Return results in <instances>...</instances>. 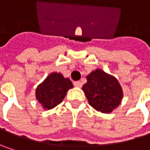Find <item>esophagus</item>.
Wrapping results in <instances>:
<instances>
[{"mask_svg": "<svg viewBox=\"0 0 150 150\" xmlns=\"http://www.w3.org/2000/svg\"><path fill=\"white\" fill-rule=\"evenodd\" d=\"M74 85H75V87H78V88H81V86H82V83L80 81H76L74 82Z\"/></svg>", "mask_w": 150, "mask_h": 150, "instance_id": "obj_1", "label": "esophagus"}]
</instances>
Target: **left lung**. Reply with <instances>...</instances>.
<instances>
[{
    "label": "left lung",
    "mask_w": 150,
    "mask_h": 150,
    "mask_svg": "<svg viewBox=\"0 0 150 150\" xmlns=\"http://www.w3.org/2000/svg\"><path fill=\"white\" fill-rule=\"evenodd\" d=\"M82 90L88 103L96 110L108 114L122 102L123 93L118 81L102 69H96L87 76Z\"/></svg>",
    "instance_id": "1"
}]
</instances>
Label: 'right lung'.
<instances>
[{"label":"right lung","instance_id":"add662e5","mask_svg":"<svg viewBox=\"0 0 150 150\" xmlns=\"http://www.w3.org/2000/svg\"><path fill=\"white\" fill-rule=\"evenodd\" d=\"M72 88L69 78H64L60 73H52L37 87L35 96L44 108L51 109L62 102L67 91Z\"/></svg>","mask_w":150,"mask_h":150}]
</instances>
